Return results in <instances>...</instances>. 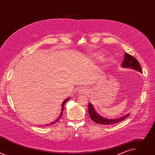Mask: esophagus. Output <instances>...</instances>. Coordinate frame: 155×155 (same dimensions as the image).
Listing matches in <instances>:
<instances>
[{
	"mask_svg": "<svg viewBox=\"0 0 155 155\" xmlns=\"http://www.w3.org/2000/svg\"><path fill=\"white\" fill-rule=\"evenodd\" d=\"M78 91H79L80 93H84V91H84V89H80Z\"/></svg>",
	"mask_w": 155,
	"mask_h": 155,
	"instance_id": "obj_1",
	"label": "esophagus"
}]
</instances>
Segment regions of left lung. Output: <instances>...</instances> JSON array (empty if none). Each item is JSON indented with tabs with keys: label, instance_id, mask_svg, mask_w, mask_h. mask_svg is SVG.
<instances>
[{
	"label": "left lung",
	"instance_id": "left-lung-1",
	"mask_svg": "<svg viewBox=\"0 0 155 155\" xmlns=\"http://www.w3.org/2000/svg\"><path fill=\"white\" fill-rule=\"evenodd\" d=\"M121 66L123 68H131L134 70L138 71L140 72H142V70L141 69L140 64L138 62V61L134 56L130 55L127 53H125L124 54V59L123 60V62H122ZM88 113H89L91 119L94 122L97 124H103V125H110V124L118 123L124 120V119H126L127 117L129 116V114H129L120 118H115V119H108L104 117H102V116L99 115L95 111L93 105L91 103L88 104Z\"/></svg>",
	"mask_w": 155,
	"mask_h": 155
}]
</instances>
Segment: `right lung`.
Instances as JSON below:
<instances>
[{
  "label": "right lung",
  "instance_id": "obj_1",
  "mask_svg": "<svg viewBox=\"0 0 155 155\" xmlns=\"http://www.w3.org/2000/svg\"><path fill=\"white\" fill-rule=\"evenodd\" d=\"M69 99V98H68V99H65V100H64V101L62 102V105H61V107H62V108H61V114H60L59 117L55 121L51 122V123H50V124H47V125H45V126H51V125H52V124H55L56 123H57V122L59 120V119L61 118V117H62V115H63V110H64V104H65V103L66 102H67Z\"/></svg>",
  "mask_w": 155,
  "mask_h": 155
}]
</instances>
